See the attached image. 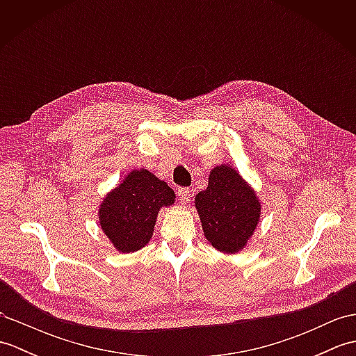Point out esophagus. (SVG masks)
<instances>
[{
    "label": "esophagus",
    "mask_w": 356,
    "mask_h": 356,
    "mask_svg": "<svg viewBox=\"0 0 356 356\" xmlns=\"http://www.w3.org/2000/svg\"><path fill=\"white\" fill-rule=\"evenodd\" d=\"M177 195H179V199H180V202L184 203V205H186L188 202H190V197H191V191L188 190V188H179V191H177Z\"/></svg>",
    "instance_id": "34e87169"
}]
</instances>
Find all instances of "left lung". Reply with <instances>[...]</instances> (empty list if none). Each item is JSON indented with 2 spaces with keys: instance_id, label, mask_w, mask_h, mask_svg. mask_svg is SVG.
<instances>
[{
  "instance_id": "1",
  "label": "left lung",
  "mask_w": 356,
  "mask_h": 356,
  "mask_svg": "<svg viewBox=\"0 0 356 356\" xmlns=\"http://www.w3.org/2000/svg\"><path fill=\"white\" fill-rule=\"evenodd\" d=\"M208 243L223 254H237L248 246L260 223L263 203L259 194L229 163L214 166L208 188L194 199Z\"/></svg>"
}]
</instances>
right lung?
<instances>
[{
	"mask_svg": "<svg viewBox=\"0 0 356 356\" xmlns=\"http://www.w3.org/2000/svg\"><path fill=\"white\" fill-rule=\"evenodd\" d=\"M174 202L176 193L165 180L147 168L131 170L102 197L97 223L118 252H136L153 237L159 211Z\"/></svg>",
	"mask_w": 356,
	"mask_h": 356,
	"instance_id": "add662e5",
	"label": "right lung"
}]
</instances>
